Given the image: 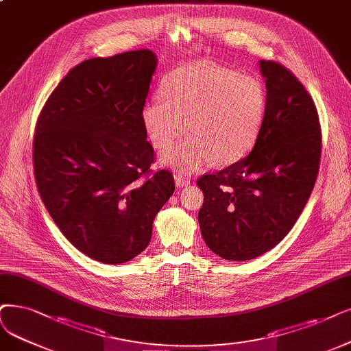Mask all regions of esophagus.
I'll use <instances>...</instances> for the list:
<instances>
[{
	"mask_svg": "<svg viewBox=\"0 0 351 351\" xmlns=\"http://www.w3.org/2000/svg\"><path fill=\"white\" fill-rule=\"evenodd\" d=\"M176 184H177V187H186L190 184V178L178 174V176H176Z\"/></svg>",
	"mask_w": 351,
	"mask_h": 351,
	"instance_id": "obj_1",
	"label": "esophagus"
}]
</instances>
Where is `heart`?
I'll return each mask as SVG.
<instances>
[{"label":"heart","instance_id":"obj_1","mask_svg":"<svg viewBox=\"0 0 351 351\" xmlns=\"http://www.w3.org/2000/svg\"><path fill=\"white\" fill-rule=\"evenodd\" d=\"M161 99L143 109L147 136L165 149L184 132L189 138L162 154V161L183 173L212 161L230 165L254 147L266 112V95L256 79L208 62L174 69L160 88Z\"/></svg>","mask_w":351,"mask_h":351}]
</instances>
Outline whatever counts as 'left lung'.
Segmentation results:
<instances>
[{
  "mask_svg": "<svg viewBox=\"0 0 351 351\" xmlns=\"http://www.w3.org/2000/svg\"><path fill=\"white\" fill-rule=\"evenodd\" d=\"M266 112L249 156L204 174L199 223L206 245L228 261L275 247L298 220L318 176L321 128L311 95L289 69L261 60Z\"/></svg>",
  "mask_w": 351,
  "mask_h": 351,
  "instance_id": "8db88e82",
  "label": "left lung"
}]
</instances>
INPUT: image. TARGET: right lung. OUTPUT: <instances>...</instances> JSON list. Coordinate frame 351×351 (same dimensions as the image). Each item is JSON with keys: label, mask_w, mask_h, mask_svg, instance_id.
<instances>
[{"label": "right lung", "mask_w": 351, "mask_h": 351, "mask_svg": "<svg viewBox=\"0 0 351 351\" xmlns=\"http://www.w3.org/2000/svg\"><path fill=\"white\" fill-rule=\"evenodd\" d=\"M156 67L147 49L82 62L36 123L40 197L66 239L102 263L141 254L176 189L170 171L151 170L156 154L141 118Z\"/></svg>", "instance_id": "obj_1"}]
</instances>
